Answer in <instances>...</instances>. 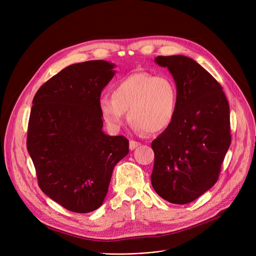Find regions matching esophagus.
Masks as SVG:
<instances>
[{
  "mask_svg": "<svg viewBox=\"0 0 256 256\" xmlns=\"http://www.w3.org/2000/svg\"><path fill=\"white\" fill-rule=\"evenodd\" d=\"M138 146H140V143H139V142L134 141V140H130V150H134L135 148H137Z\"/></svg>",
  "mask_w": 256,
  "mask_h": 256,
  "instance_id": "obj_1",
  "label": "esophagus"
}]
</instances>
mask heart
I'll return each mask as SVG.
<instances>
[{
	"label": "heart",
	"mask_w": 256,
	"mask_h": 256,
	"mask_svg": "<svg viewBox=\"0 0 256 256\" xmlns=\"http://www.w3.org/2000/svg\"><path fill=\"white\" fill-rule=\"evenodd\" d=\"M111 96L100 98L98 108L113 130L126 124L128 111V119L137 130L160 132L171 124L176 112L178 89L165 76L130 74L115 83Z\"/></svg>",
	"instance_id": "heart-1"
}]
</instances>
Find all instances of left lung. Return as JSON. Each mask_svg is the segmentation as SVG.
Listing matches in <instances>:
<instances>
[{"label":"left lung","instance_id":"1","mask_svg":"<svg viewBox=\"0 0 256 256\" xmlns=\"http://www.w3.org/2000/svg\"><path fill=\"white\" fill-rule=\"evenodd\" d=\"M176 80L178 106L171 124L152 143V184L163 199L190 204L217 182L232 142L230 104L222 86L193 59L158 56Z\"/></svg>","mask_w":256,"mask_h":256}]
</instances>
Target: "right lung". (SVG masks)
I'll use <instances>...</instances> for the list:
<instances>
[{
  "instance_id": "1",
  "label": "right lung",
  "mask_w": 256,
  "mask_h": 256,
  "mask_svg": "<svg viewBox=\"0 0 256 256\" xmlns=\"http://www.w3.org/2000/svg\"><path fill=\"white\" fill-rule=\"evenodd\" d=\"M114 64L92 60L65 67L33 98L26 148L38 186L74 212L98 210L128 140L102 132L98 100L115 74Z\"/></svg>"
}]
</instances>
